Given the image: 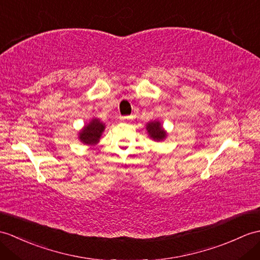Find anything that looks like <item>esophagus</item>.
I'll list each match as a JSON object with an SVG mask.
<instances>
[{"mask_svg":"<svg viewBox=\"0 0 260 260\" xmlns=\"http://www.w3.org/2000/svg\"><path fill=\"white\" fill-rule=\"evenodd\" d=\"M131 119L132 118L129 116H123V117H120V122H122V123H128Z\"/></svg>","mask_w":260,"mask_h":260,"instance_id":"esophagus-1","label":"esophagus"}]
</instances>
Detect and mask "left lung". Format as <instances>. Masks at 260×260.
I'll list each match as a JSON object with an SVG mask.
<instances>
[{"label":"left lung","mask_w":260,"mask_h":260,"mask_svg":"<svg viewBox=\"0 0 260 260\" xmlns=\"http://www.w3.org/2000/svg\"><path fill=\"white\" fill-rule=\"evenodd\" d=\"M146 131L148 136L155 142H162L167 137V132L162 127L158 119L150 120L146 124Z\"/></svg>","instance_id":"8db88e82"}]
</instances>
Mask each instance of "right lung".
Here are the masks:
<instances>
[{
    "label": "right lung",
    "instance_id": "add662e5",
    "mask_svg": "<svg viewBox=\"0 0 260 260\" xmlns=\"http://www.w3.org/2000/svg\"><path fill=\"white\" fill-rule=\"evenodd\" d=\"M105 124L101 122L98 117H93L87 124L83 126V128L78 132V140L84 145L95 146L100 143L103 132L105 131Z\"/></svg>",
    "mask_w": 260,
    "mask_h": 260
}]
</instances>
